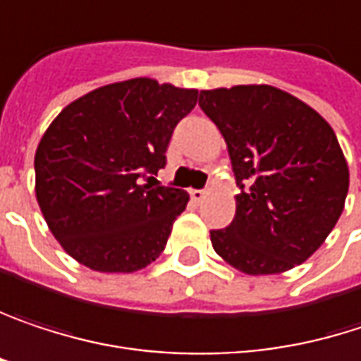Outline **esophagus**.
<instances>
[{
  "label": "esophagus",
  "instance_id": "34e87169",
  "mask_svg": "<svg viewBox=\"0 0 361 361\" xmlns=\"http://www.w3.org/2000/svg\"><path fill=\"white\" fill-rule=\"evenodd\" d=\"M207 195V191L205 189H191V197L195 200V202H203V197Z\"/></svg>",
  "mask_w": 361,
  "mask_h": 361
}]
</instances>
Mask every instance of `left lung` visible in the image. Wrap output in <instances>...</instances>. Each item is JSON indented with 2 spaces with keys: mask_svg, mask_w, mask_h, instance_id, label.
Here are the masks:
<instances>
[{
  "mask_svg": "<svg viewBox=\"0 0 361 361\" xmlns=\"http://www.w3.org/2000/svg\"><path fill=\"white\" fill-rule=\"evenodd\" d=\"M222 133L237 178V212L212 245L245 274H276L305 262L343 212L349 170L331 124L270 85L200 93Z\"/></svg>",
  "mask_w": 361,
  "mask_h": 361,
  "instance_id": "left-lung-1",
  "label": "left lung"
}]
</instances>
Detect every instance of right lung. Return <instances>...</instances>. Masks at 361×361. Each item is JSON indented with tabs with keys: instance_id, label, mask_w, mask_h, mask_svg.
Here are the masks:
<instances>
[{
	"instance_id": "1",
	"label": "right lung",
	"mask_w": 361,
	"mask_h": 361,
	"mask_svg": "<svg viewBox=\"0 0 361 361\" xmlns=\"http://www.w3.org/2000/svg\"><path fill=\"white\" fill-rule=\"evenodd\" d=\"M195 104V89L130 78L82 95L49 124L35 154V191L49 231L76 262L135 272L164 251L189 195L154 176Z\"/></svg>"
}]
</instances>
